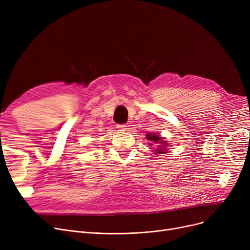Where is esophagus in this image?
Masks as SVG:
<instances>
[{"mask_svg":"<svg viewBox=\"0 0 250 250\" xmlns=\"http://www.w3.org/2000/svg\"><path fill=\"white\" fill-rule=\"evenodd\" d=\"M116 127H117L118 129H121V130H125V127H126V125H116Z\"/></svg>","mask_w":250,"mask_h":250,"instance_id":"esophagus-1","label":"esophagus"}]
</instances>
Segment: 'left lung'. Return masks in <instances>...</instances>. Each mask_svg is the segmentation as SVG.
Listing matches in <instances>:
<instances>
[{"label":"left lung","instance_id":"1","mask_svg":"<svg viewBox=\"0 0 250 250\" xmlns=\"http://www.w3.org/2000/svg\"><path fill=\"white\" fill-rule=\"evenodd\" d=\"M147 140H150L152 143H150V145H154L156 144L157 147L155 149V154H162L165 153V151L167 150L166 147V143L165 141H162V138L159 137V135H156V134H148L147 135Z\"/></svg>","mask_w":250,"mask_h":250}]
</instances>
